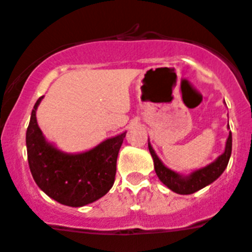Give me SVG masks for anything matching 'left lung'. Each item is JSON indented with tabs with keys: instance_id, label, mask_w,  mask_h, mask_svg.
Here are the masks:
<instances>
[{
	"instance_id": "obj_1",
	"label": "left lung",
	"mask_w": 252,
	"mask_h": 252,
	"mask_svg": "<svg viewBox=\"0 0 252 252\" xmlns=\"http://www.w3.org/2000/svg\"><path fill=\"white\" fill-rule=\"evenodd\" d=\"M149 151H150L151 157H153L155 173H157L158 178L161 180L162 183L165 184L169 189H171L173 192L178 193V194H192V193H195L199 189L207 187L208 184L213 183L227 168V164H228V160H230L231 157V151H232V133L230 131L228 139L226 141L224 153L222 155H220L209 165L198 169V170L193 171V173L186 175V177L166 168L161 162V160L158 158L153 146L150 145V142H149Z\"/></svg>"
}]
</instances>
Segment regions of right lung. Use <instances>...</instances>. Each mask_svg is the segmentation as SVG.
Returning a JSON list of instances; mask_svg holds the SVG:
<instances>
[{
  "label": "right lung",
  "instance_id": "1",
  "mask_svg": "<svg viewBox=\"0 0 252 252\" xmlns=\"http://www.w3.org/2000/svg\"><path fill=\"white\" fill-rule=\"evenodd\" d=\"M40 97L31 112L26 131L30 171L35 183L54 201L83 207L103 197L113 186L116 162L126 132L104 140L86 153L66 154L44 137L36 121Z\"/></svg>",
  "mask_w": 252,
  "mask_h": 252
}]
</instances>
